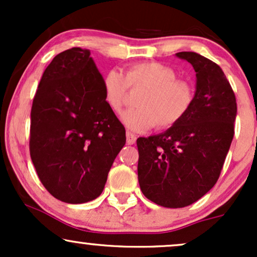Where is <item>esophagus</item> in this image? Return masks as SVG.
Instances as JSON below:
<instances>
[{
	"mask_svg": "<svg viewBox=\"0 0 257 257\" xmlns=\"http://www.w3.org/2000/svg\"><path fill=\"white\" fill-rule=\"evenodd\" d=\"M125 137H126V144H128V145H133V144H135V141H137V135L133 134L131 132H126Z\"/></svg>",
	"mask_w": 257,
	"mask_h": 257,
	"instance_id": "34e87169",
	"label": "esophagus"
}]
</instances>
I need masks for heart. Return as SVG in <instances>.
<instances>
[{"mask_svg": "<svg viewBox=\"0 0 257 257\" xmlns=\"http://www.w3.org/2000/svg\"><path fill=\"white\" fill-rule=\"evenodd\" d=\"M107 105L114 113H120L131 100V91H141L137 108L123 117L134 131L172 128L190 111L194 100L193 87L172 67L157 61H141L129 65L124 72L111 70L102 81ZM131 90L129 91L128 89Z\"/></svg>", "mask_w": 257, "mask_h": 257, "instance_id": "1", "label": "heart"}]
</instances>
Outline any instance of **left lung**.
<instances>
[{
  "label": "left lung",
  "mask_w": 257,
  "mask_h": 257,
  "mask_svg": "<svg viewBox=\"0 0 257 257\" xmlns=\"http://www.w3.org/2000/svg\"><path fill=\"white\" fill-rule=\"evenodd\" d=\"M196 71L193 104L178 124L139 138L138 179L147 199L184 208L214 187L234 135L237 101L221 67L193 52L176 53Z\"/></svg>",
  "instance_id": "8db88e82"
}]
</instances>
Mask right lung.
<instances>
[{"label": "right lung", "instance_id": "add662e5", "mask_svg": "<svg viewBox=\"0 0 257 257\" xmlns=\"http://www.w3.org/2000/svg\"><path fill=\"white\" fill-rule=\"evenodd\" d=\"M102 81L90 52L73 47L55 55L34 96L30 156L42 185L61 202L99 197L125 144Z\"/></svg>", "mask_w": 257, "mask_h": 257}]
</instances>
